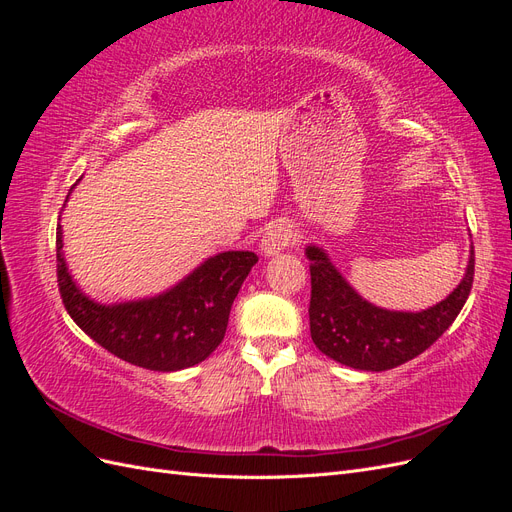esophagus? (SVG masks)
Segmentation results:
<instances>
[{
	"label": "esophagus",
	"instance_id": "obj_1",
	"mask_svg": "<svg viewBox=\"0 0 512 512\" xmlns=\"http://www.w3.org/2000/svg\"><path fill=\"white\" fill-rule=\"evenodd\" d=\"M292 241H294L292 228L288 224L280 222V224H273L265 232V237H262V241H260V247L267 256H273V254H280L282 250H286Z\"/></svg>",
	"mask_w": 512,
	"mask_h": 512
}]
</instances>
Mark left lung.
Returning <instances> with one entry per match:
<instances>
[{"instance_id": "obj_1", "label": "left lung", "mask_w": 512, "mask_h": 512, "mask_svg": "<svg viewBox=\"0 0 512 512\" xmlns=\"http://www.w3.org/2000/svg\"><path fill=\"white\" fill-rule=\"evenodd\" d=\"M312 297L309 331L329 359L365 371H384L412 361L451 327L474 282V247L466 277L453 294L425 312H389L363 301L316 245L307 247Z\"/></svg>"}]
</instances>
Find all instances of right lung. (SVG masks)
Wrapping results in <instances>:
<instances>
[{
  "mask_svg": "<svg viewBox=\"0 0 512 512\" xmlns=\"http://www.w3.org/2000/svg\"><path fill=\"white\" fill-rule=\"evenodd\" d=\"M61 247L57 226V286L70 318L121 361L153 371L198 365L222 344L232 301L258 262L254 252H224L160 297L100 305L74 286Z\"/></svg>",
  "mask_w": 512,
  "mask_h": 512,
  "instance_id": "1",
  "label": "right lung"
}]
</instances>
